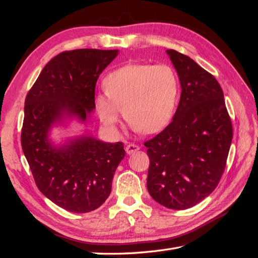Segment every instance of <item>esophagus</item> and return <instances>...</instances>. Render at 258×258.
I'll use <instances>...</instances> for the list:
<instances>
[{"label":"esophagus","mask_w":258,"mask_h":258,"mask_svg":"<svg viewBox=\"0 0 258 258\" xmlns=\"http://www.w3.org/2000/svg\"><path fill=\"white\" fill-rule=\"evenodd\" d=\"M140 150V146H138V145H135V144H128L127 146H126V149H125V151H126V153H127L128 155H131V154H133V153H135V152H138Z\"/></svg>","instance_id":"34e87169"}]
</instances>
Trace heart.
<instances>
[{
    "label": "heart",
    "instance_id": "obj_1",
    "mask_svg": "<svg viewBox=\"0 0 258 258\" xmlns=\"http://www.w3.org/2000/svg\"><path fill=\"white\" fill-rule=\"evenodd\" d=\"M105 91L95 97L102 123L116 127L123 114L135 130L156 133L171 123L179 102L178 75L171 65L133 63L104 79Z\"/></svg>",
    "mask_w": 258,
    "mask_h": 258
}]
</instances>
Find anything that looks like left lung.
<instances>
[{"label": "left lung", "mask_w": 258, "mask_h": 258, "mask_svg": "<svg viewBox=\"0 0 258 258\" xmlns=\"http://www.w3.org/2000/svg\"><path fill=\"white\" fill-rule=\"evenodd\" d=\"M182 93L172 123L147 141V189L171 210L193 207L216 188L233 127L221 85L190 57L167 50Z\"/></svg>", "instance_id": "1"}]
</instances>
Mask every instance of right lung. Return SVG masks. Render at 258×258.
<instances>
[{
	"label": "right lung",
	"mask_w": 258,
	"mask_h": 258,
	"mask_svg": "<svg viewBox=\"0 0 258 258\" xmlns=\"http://www.w3.org/2000/svg\"><path fill=\"white\" fill-rule=\"evenodd\" d=\"M117 54L118 50L94 48L59 53L25 98L22 150L41 193L69 212L89 213L106 201L124 146L89 134L54 145L48 135L65 119L85 123L91 117L98 76Z\"/></svg>",
	"instance_id": "obj_1"
}]
</instances>
